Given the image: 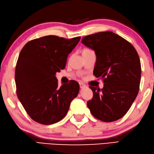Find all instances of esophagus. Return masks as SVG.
Here are the masks:
<instances>
[{
	"mask_svg": "<svg viewBox=\"0 0 154 154\" xmlns=\"http://www.w3.org/2000/svg\"><path fill=\"white\" fill-rule=\"evenodd\" d=\"M85 86H86V85H85V84L80 83V88H84Z\"/></svg>",
	"mask_w": 154,
	"mask_h": 154,
	"instance_id": "34e87169",
	"label": "esophagus"
}]
</instances>
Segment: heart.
<instances>
[{
	"instance_id": "b5f03b06",
	"label": "heart",
	"mask_w": 154,
	"mask_h": 154,
	"mask_svg": "<svg viewBox=\"0 0 154 154\" xmlns=\"http://www.w3.org/2000/svg\"><path fill=\"white\" fill-rule=\"evenodd\" d=\"M91 51V50H90V49H88V48H85V49H84V50H83L82 52H86V51Z\"/></svg>"
}]
</instances>
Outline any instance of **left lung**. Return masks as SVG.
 Segmentation results:
<instances>
[{
    "instance_id": "left-lung-1",
    "label": "left lung",
    "mask_w": 154,
    "mask_h": 154,
    "mask_svg": "<svg viewBox=\"0 0 154 154\" xmlns=\"http://www.w3.org/2000/svg\"><path fill=\"white\" fill-rule=\"evenodd\" d=\"M82 43L94 50L93 74L104 82L102 89L90 86L93 97L87 106L100 121L119 119L129 111L140 90L141 68L137 52L128 41L112 31L89 35Z\"/></svg>"
}]
</instances>
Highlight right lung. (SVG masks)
Masks as SVG:
<instances>
[{"label":"right lung","mask_w":154,"mask_h":154,"mask_svg":"<svg viewBox=\"0 0 154 154\" xmlns=\"http://www.w3.org/2000/svg\"><path fill=\"white\" fill-rule=\"evenodd\" d=\"M80 37L66 39L48 35L31 40L23 48L15 68L16 91L29 116L37 123L51 125L68 111L80 86L75 80L58 86L56 72L65 68L68 54Z\"/></svg>","instance_id":"right-lung-1"}]
</instances>
